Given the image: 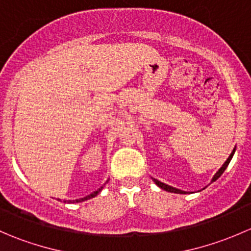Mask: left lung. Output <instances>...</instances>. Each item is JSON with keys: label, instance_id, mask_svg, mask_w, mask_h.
<instances>
[{"label": "left lung", "instance_id": "obj_1", "mask_svg": "<svg viewBox=\"0 0 251 251\" xmlns=\"http://www.w3.org/2000/svg\"><path fill=\"white\" fill-rule=\"evenodd\" d=\"M234 151H235V148L233 149V151H232L231 155H229V156H228V159H227V160L225 161V164H224V165H222L221 168L219 169V171H217V173L214 175V177H212V179H211V183H212V182H215V181H216V179L219 178V177L221 176L222 174H224V171L226 170V168H227V166H228L229 161H231V160H232V158H233V155H234ZM153 181H154V183L156 184V186H158V187H160V188H161V189H164V191H166V192H170V193H177V194H186V193H187V192H184V191H181V189H177V188H175V187H171V186H169V184H166V183H163V182L158 181V179H155V178H153Z\"/></svg>", "mask_w": 251, "mask_h": 251}]
</instances>
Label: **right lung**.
I'll return each mask as SVG.
<instances>
[{
  "mask_svg": "<svg viewBox=\"0 0 251 251\" xmlns=\"http://www.w3.org/2000/svg\"><path fill=\"white\" fill-rule=\"evenodd\" d=\"M103 189V186L100 187V188H98L97 191H95L93 192V193H91V194H88V196H86V197H83V198H78V199H75V201H64V203H81V201H88V199H91V198H95L96 196H97L98 193H100V191H102ZM58 201H60V199H58Z\"/></svg>",
  "mask_w": 251,
  "mask_h": 251,
  "instance_id": "add662e5",
  "label": "right lung"
}]
</instances>
